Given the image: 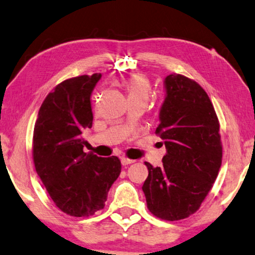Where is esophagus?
<instances>
[{
  "label": "esophagus",
  "mask_w": 255,
  "mask_h": 255,
  "mask_svg": "<svg viewBox=\"0 0 255 255\" xmlns=\"http://www.w3.org/2000/svg\"><path fill=\"white\" fill-rule=\"evenodd\" d=\"M134 162H135V160L129 159V158H127V157H123V158H121V164L125 165V166H126V165H129V164H132Z\"/></svg>",
  "instance_id": "esophagus-1"
}]
</instances>
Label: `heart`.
I'll return each mask as SVG.
<instances>
[{
    "instance_id": "obj_1",
    "label": "heart",
    "mask_w": 255,
    "mask_h": 255,
    "mask_svg": "<svg viewBox=\"0 0 255 255\" xmlns=\"http://www.w3.org/2000/svg\"><path fill=\"white\" fill-rule=\"evenodd\" d=\"M125 89H126L128 99H148L151 92V85L148 78L142 74L129 75L125 81Z\"/></svg>"
}]
</instances>
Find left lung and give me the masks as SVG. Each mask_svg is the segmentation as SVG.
Masks as SVG:
<instances>
[{
    "instance_id": "obj_1",
    "label": "left lung",
    "mask_w": 255,
    "mask_h": 255,
    "mask_svg": "<svg viewBox=\"0 0 255 255\" xmlns=\"http://www.w3.org/2000/svg\"><path fill=\"white\" fill-rule=\"evenodd\" d=\"M166 98L156 134L164 141L162 167L144 163L146 206L160 220L179 221L199 210L222 164L220 121L207 92L180 74L165 78Z\"/></svg>"
}]
</instances>
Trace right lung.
<instances>
[{"label":"right lung","instance_id":"right-lung-1","mask_svg":"<svg viewBox=\"0 0 255 255\" xmlns=\"http://www.w3.org/2000/svg\"><path fill=\"white\" fill-rule=\"evenodd\" d=\"M102 74L68 78L49 92L35 121L32 156L35 171L55 206L70 216L88 217L105 207L121 172L117 156L84 152L82 134L92 127L90 97Z\"/></svg>","mask_w":255,"mask_h":255}]
</instances>
